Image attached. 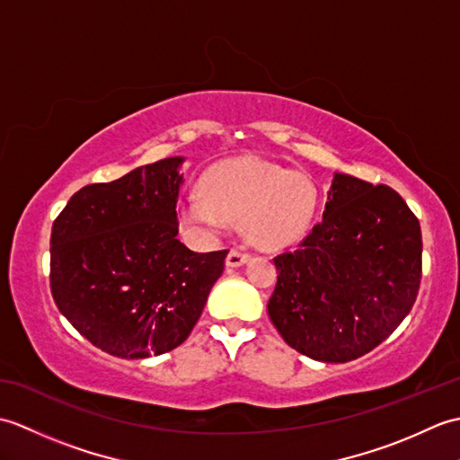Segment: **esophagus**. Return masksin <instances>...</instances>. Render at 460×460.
Here are the masks:
<instances>
[{
    "label": "esophagus",
    "mask_w": 460,
    "mask_h": 460,
    "mask_svg": "<svg viewBox=\"0 0 460 460\" xmlns=\"http://www.w3.org/2000/svg\"><path fill=\"white\" fill-rule=\"evenodd\" d=\"M247 261H249V255H247L245 251H241V249H231V251H229V255H227V259H225V265L231 267V269H237V267H243V265H245Z\"/></svg>",
    "instance_id": "34e87169"
}]
</instances>
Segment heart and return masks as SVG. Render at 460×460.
I'll use <instances>...</instances> for the list:
<instances>
[{"mask_svg":"<svg viewBox=\"0 0 460 460\" xmlns=\"http://www.w3.org/2000/svg\"><path fill=\"white\" fill-rule=\"evenodd\" d=\"M201 190L178 205L185 227L217 235L227 221H243L245 237L265 251L296 245L310 229L318 201L308 175L252 158L215 165L203 175Z\"/></svg>","mask_w":460,"mask_h":460,"instance_id":"b5f03b06","label":"heart"}]
</instances>
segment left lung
I'll return each mask as SVG.
<instances>
[{"instance_id":"8db88e82","label":"left lung","mask_w":460,"mask_h":460,"mask_svg":"<svg viewBox=\"0 0 460 460\" xmlns=\"http://www.w3.org/2000/svg\"><path fill=\"white\" fill-rule=\"evenodd\" d=\"M421 227L402 195L334 173L322 221L275 259L269 316L290 348L346 364L409 314L421 282Z\"/></svg>"}]
</instances>
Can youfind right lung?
Returning a JSON list of instances; mask_svg holds the SVG:
<instances>
[{
  "label": "right lung",
  "instance_id": "right-lung-1",
  "mask_svg": "<svg viewBox=\"0 0 460 460\" xmlns=\"http://www.w3.org/2000/svg\"><path fill=\"white\" fill-rule=\"evenodd\" d=\"M183 160L84 185L53 223L55 305L111 356L144 359L183 344L223 272L227 251L193 252L178 239Z\"/></svg>",
  "mask_w": 460,
  "mask_h": 460
}]
</instances>
